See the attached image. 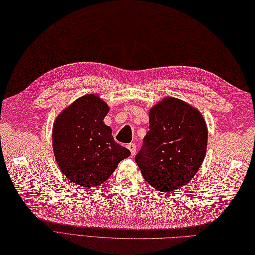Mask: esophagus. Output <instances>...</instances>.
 Here are the masks:
<instances>
[{
    "label": "esophagus",
    "mask_w": 255,
    "mask_h": 255,
    "mask_svg": "<svg viewBox=\"0 0 255 255\" xmlns=\"http://www.w3.org/2000/svg\"><path fill=\"white\" fill-rule=\"evenodd\" d=\"M127 147L129 149V151H131L132 156H134V154L136 153V144H135V142H129V144L127 145Z\"/></svg>",
    "instance_id": "1"
}]
</instances>
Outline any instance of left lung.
I'll list each match as a JSON object with an SVG mask.
<instances>
[{"instance_id":"left-lung-1","label":"left lung","mask_w":255,"mask_h":255,"mask_svg":"<svg viewBox=\"0 0 255 255\" xmlns=\"http://www.w3.org/2000/svg\"><path fill=\"white\" fill-rule=\"evenodd\" d=\"M207 142L208 128L199 111L167 97L149 111V131L135 162L153 188L174 190L187 184L199 170Z\"/></svg>"}]
</instances>
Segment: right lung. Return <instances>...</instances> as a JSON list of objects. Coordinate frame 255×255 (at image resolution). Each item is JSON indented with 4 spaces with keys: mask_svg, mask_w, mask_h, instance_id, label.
<instances>
[{
    "mask_svg": "<svg viewBox=\"0 0 255 255\" xmlns=\"http://www.w3.org/2000/svg\"><path fill=\"white\" fill-rule=\"evenodd\" d=\"M108 105L85 95L66 108L55 121L53 149L65 176L83 187L105 183L131 151L114 139L104 123Z\"/></svg>",
    "mask_w": 255,
    "mask_h": 255,
    "instance_id": "add662e5",
    "label": "right lung"
}]
</instances>
